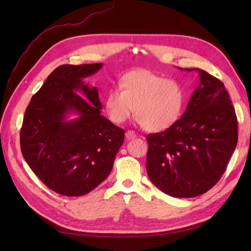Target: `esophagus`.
Segmentation results:
<instances>
[{"mask_svg":"<svg viewBox=\"0 0 251 251\" xmlns=\"http://www.w3.org/2000/svg\"><path fill=\"white\" fill-rule=\"evenodd\" d=\"M125 136H126L127 139L130 140V139H135L137 135H136V132L134 130H128V131H126Z\"/></svg>","mask_w":251,"mask_h":251,"instance_id":"esophagus-1","label":"esophagus"}]
</instances>
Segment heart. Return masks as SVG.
Here are the masks:
<instances>
[{
	"instance_id": "heart-1",
	"label": "heart",
	"mask_w": 251,
	"mask_h": 251,
	"mask_svg": "<svg viewBox=\"0 0 251 251\" xmlns=\"http://www.w3.org/2000/svg\"><path fill=\"white\" fill-rule=\"evenodd\" d=\"M185 90L173 78L146 69L127 72L122 76L119 88L108 90L104 106L114 124L124 123L134 112L137 123L150 131H164L172 127L182 113Z\"/></svg>"
}]
</instances>
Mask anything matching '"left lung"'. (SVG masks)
I'll list each match as a JSON object with an SVG mask.
<instances>
[{
  "instance_id": "obj_1",
  "label": "left lung",
  "mask_w": 251,
  "mask_h": 251,
  "mask_svg": "<svg viewBox=\"0 0 251 251\" xmlns=\"http://www.w3.org/2000/svg\"><path fill=\"white\" fill-rule=\"evenodd\" d=\"M200 83L182 116L162 132L147 136V173L152 183L174 197H195L210 190L226 172L237 145V117L220 79L201 69Z\"/></svg>"
}]
</instances>
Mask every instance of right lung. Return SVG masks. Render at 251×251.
Listing matches in <instances>:
<instances>
[{
  "label": "right lung",
  "mask_w": 251,
  "mask_h": 251,
  "mask_svg": "<svg viewBox=\"0 0 251 251\" xmlns=\"http://www.w3.org/2000/svg\"><path fill=\"white\" fill-rule=\"evenodd\" d=\"M101 67L59 66L25 109L21 153L32 172L58 194L82 196L98 186L124 142V129L101 115L98 89L83 82ZM71 113L78 117L69 121Z\"/></svg>",
  "instance_id": "add662e5"
}]
</instances>
